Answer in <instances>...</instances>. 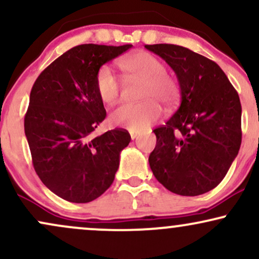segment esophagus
I'll return each mask as SVG.
<instances>
[{"instance_id":"1","label":"esophagus","mask_w":259,"mask_h":259,"mask_svg":"<svg viewBox=\"0 0 259 259\" xmlns=\"http://www.w3.org/2000/svg\"><path fill=\"white\" fill-rule=\"evenodd\" d=\"M140 135L139 133H136V132H130V136H132V139L134 140V139H136L138 138V136Z\"/></svg>"}]
</instances>
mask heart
Masks as SVG:
<instances>
[{
  "instance_id": "heart-1",
  "label": "heart",
  "mask_w": 259,
  "mask_h": 259,
  "mask_svg": "<svg viewBox=\"0 0 259 259\" xmlns=\"http://www.w3.org/2000/svg\"><path fill=\"white\" fill-rule=\"evenodd\" d=\"M118 67L127 78L144 80L139 103H124L109 115L112 124L130 132H142L160 117L163 106L171 107L180 96L178 80L165 72V64L148 52H135L118 62ZM99 97L103 103L113 105L120 94V85L111 68L103 65L95 78Z\"/></svg>"
}]
</instances>
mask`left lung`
Returning a JSON list of instances; mask_svg holds the SVG:
<instances>
[{"label": "left lung", "instance_id": "1", "mask_svg": "<svg viewBox=\"0 0 259 259\" xmlns=\"http://www.w3.org/2000/svg\"><path fill=\"white\" fill-rule=\"evenodd\" d=\"M145 47L170 65L181 94L173 117L153 130L151 170L174 194H206L224 179L241 146L239 94L221 67L204 56L178 45Z\"/></svg>", "mask_w": 259, "mask_h": 259}]
</instances>
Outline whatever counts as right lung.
I'll list each match as a JSON object with an SVG mask.
<instances>
[{"instance_id":"obj_1","label":"right lung","mask_w":259,"mask_h":259,"mask_svg":"<svg viewBox=\"0 0 259 259\" xmlns=\"http://www.w3.org/2000/svg\"><path fill=\"white\" fill-rule=\"evenodd\" d=\"M133 45L85 44L53 61L32 85L24 130L44 185L73 203L96 200L112 185L130 134L113 129L91 138L106 118L95 78Z\"/></svg>"}]
</instances>
